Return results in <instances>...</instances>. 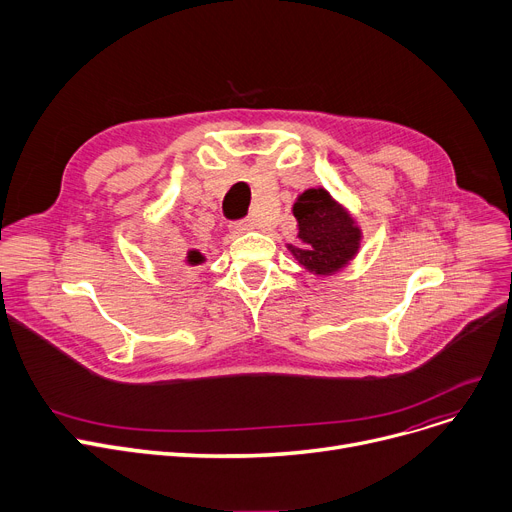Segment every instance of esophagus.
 I'll list each match as a JSON object with an SVG mask.
<instances>
[{
  "mask_svg": "<svg viewBox=\"0 0 512 512\" xmlns=\"http://www.w3.org/2000/svg\"><path fill=\"white\" fill-rule=\"evenodd\" d=\"M255 228V222L253 220H240V222H234L232 226H230V232L232 234H245V232H249V230H253Z\"/></svg>",
  "mask_w": 512,
  "mask_h": 512,
  "instance_id": "34e87169",
  "label": "esophagus"
}]
</instances>
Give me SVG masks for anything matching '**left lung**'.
I'll list each match as a JSON object with an SVG mask.
<instances>
[{"instance_id":"obj_1","label":"left lung","mask_w":512,"mask_h":512,"mask_svg":"<svg viewBox=\"0 0 512 512\" xmlns=\"http://www.w3.org/2000/svg\"><path fill=\"white\" fill-rule=\"evenodd\" d=\"M292 213L299 222V245H288V251L311 274L332 276L357 255L361 228L326 188H307Z\"/></svg>"}]
</instances>
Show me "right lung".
Masks as SVG:
<instances>
[{
    "instance_id": "add662e5",
    "label": "right lung",
    "mask_w": 512,
    "mask_h": 512,
    "mask_svg": "<svg viewBox=\"0 0 512 512\" xmlns=\"http://www.w3.org/2000/svg\"><path fill=\"white\" fill-rule=\"evenodd\" d=\"M205 257L199 253V251H188V255H186V263H191V265H197V263H201Z\"/></svg>"
}]
</instances>
